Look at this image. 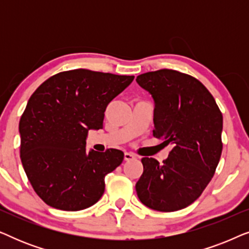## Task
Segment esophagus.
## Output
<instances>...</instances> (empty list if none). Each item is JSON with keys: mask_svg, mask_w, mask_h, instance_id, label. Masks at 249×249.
Returning a JSON list of instances; mask_svg holds the SVG:
<instances>
[{"mask_svg": "<svg viewBox=\"0 0 249 249\" xmlns=\"http://www.w3.org/2000/svg\"><path fill=\"white\" fill-rule=\"evenodd\" d=\"M134 159H136V155L134 153H128V152L124 153V161H131V160Z\"/></svg>", "mask_w": 249, "mask_h": 249, "instance_id": "obj_1", "label": "esophagus"}]
</instances>
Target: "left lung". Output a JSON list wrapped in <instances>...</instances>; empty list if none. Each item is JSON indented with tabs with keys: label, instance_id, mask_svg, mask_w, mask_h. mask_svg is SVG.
Returning <instances> with one entry per match:
<instances>
[{
	"label": "left lung",
	"instance_id": "left-lung-1",
	"mask_svg": "<svg viewBox=\"0 0 249 249\" xmlns=\"http://www.w3.org/2000/svg\"><path fill=\"white\" fill-rule=\"evenodd\" d=\"M136 81L154 98L153 136L173 145L161 164L142 159L138 198L160 212L185 209L215 173L223 146L222 113L207 88L189 74L161 69L139 74Z\"/></svg>",
	"mask_w": 249,
	"mask_h": 249
}]
</instances>
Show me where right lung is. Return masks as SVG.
Listing matches in <instances>:
<instances>
[{"label":"right lung","mask_w":249,"mask_h":249,"mask_svg":"<svg viewBox=\"0 0 249 249\" xmlns=\"http://www.w3.org/2000/svg\"><path fill=\"white\" fill-rule=\"evenodd\" d=\"M134 78L88 69L62 71L30 96L19 122L20 159L47 205L80 211L103 195L105 176L121 164L124 152H86V138L90 129L103 128L108 103Z\"/></svg>","instance_id":"obj_1"}]
</instances>
